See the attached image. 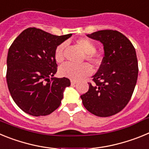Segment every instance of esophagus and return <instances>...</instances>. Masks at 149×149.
Returning a JSON list of instances; mask_svg holds the SVG:
<instances>
[{"mask_svg": "<svg viewBox=\"0 0 149 149\" xmlns=\"http://www.w3.org/2000/svg\"><path fill=\"white\" fill-rule=\"evenodd\" d=\"M76 83H77V81H75V80H71V84H72V85H74Z\"/></svg>", "mask_w": 149, "mask_h": 149, "instance_id": "obj_1", "label": "esophagus"}]
</instances>
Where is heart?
Here are the masks:
<instances>
[{"instance_id": "1", "label": "heart", "mask_w": 149, "mask_h": 149, "mask_svg": "<svg viewBox=\"0 0 149 149\" xmlns=\"http://www.w3.org/2000/svg\"><path fill=\"white\" fill-rule=\"evenodd\" d=\"M76 44L81 48L85 54V59L93 65H98L101 63V57L95 53V45L89 39L81 38L76 41ZM65 48V43L59 45L54 51V59L57 63L63 60V50ZM92 67L88 63L81 65H73L71 63H65L59 69V73L62 77H68L72 80H79L92 73Z\"/></svg>"}]
</instances>
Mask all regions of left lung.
<instances>
[{"mask_svg":"<svg viewBox=\"0 0 149 149\" xmlns=\"http://www.w3.org/2000/svg\"><path fill=\"white\" fill-rule=\"evenodd\" d=\"M102 43L104 51L87 93L81 95L85 108L97 116L116 114L127 104L136 86L138 62L135 48L125 36L112 30L86 35Z\"/></svg>","mask_w":149,"mask_h":149,"instance_id":"1","label":"left lung"}]
</instances>
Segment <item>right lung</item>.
I'll return each mask as SVG.
<instances>
[{
    "label": "right lung",
    "instance_id": "obj_1",
    "mask_svg": "<svg viewBox=\"0 0 149 149\" xmlns=\"http://www.w3.org/2000/svg\"><path fill=\"white\" fill-rule=\"evenodd\" d=\"M72 34L55 36L30 27L14 40L7 54L6 82L13 101L33 116H47L60 107L63 92L71 85L56 72L54 51Z\"/></svg>",
    "mask_w": 149,
    "mask_h": 149
}]
</instances>
